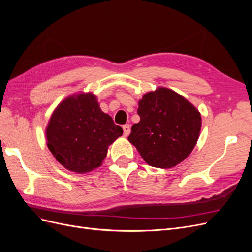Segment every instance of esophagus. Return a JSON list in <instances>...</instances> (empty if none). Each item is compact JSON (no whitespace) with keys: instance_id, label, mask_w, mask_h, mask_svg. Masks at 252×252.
<instances>
[{"instance_id":"1","label":"esophagus","mask_w":252,"mask_h":252,"mask_svg":"<svg viewBox=\"0 0 252 252\" xmlns=\"http://www.w3.org/2000/svg\"><path fill=\"white\" fill-rule=\"evenodd\" d=\"M123 131H124V135L128 136L129 133H130V126H129L128 124L123 125Z\"/></svg>"}]
</instances>
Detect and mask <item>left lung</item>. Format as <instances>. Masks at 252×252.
Masks as SVG:
<instances>
[{
    "instance_id": "left-lung-1",
    "label": "left lung",
    "mask_w": 252,
    "mask_h": 252,
    "mask_svg": "<svg viewBox=\"0 0 252 252\" xmlns=\"http://www.w3.org/2000/svg\"><path fill=\"white\" fill-rule=\"evenodd\" d=\"M140 122L128 140L144 161L171 168L190 155L199 139L201 114L186 98L167 88L148 93L139 102Z\"/></svg>"
}]
</instances>
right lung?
Returning a JSON list of instances; mask_svg holds the SVG:
<instances>
[{"label":"right lung","mask_w":252,"mask_h":252,"mask_svg":"<svg viewBox=\"0 0 252 252\" xmlns=\"http://www.w3.org/2000/svg\"><path fill=\"white\" fill-rule=\"evenodd\" d=\"M123 134L91 94L70 96L53 112L46 129L47 146L66 169L78 173L101 165L110 144Z\"/></svg>","instance_id":"right-lung-1"}]
</instances>
